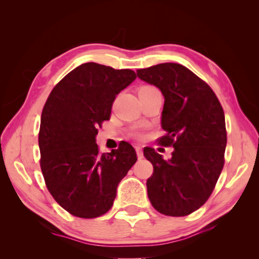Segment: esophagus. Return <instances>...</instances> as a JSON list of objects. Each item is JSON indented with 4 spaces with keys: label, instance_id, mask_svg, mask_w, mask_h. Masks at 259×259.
<instances>
[{
    "label": "esophagus",
    "instance_id": "esophagus-1",
    "mask_svg": "<svg viewBox=\"0 0 259 259\" xmlns=\"http://www.w3.org/2000/svg\"><path fill=\"white\" fill-rule=\"evenodd\" d=\"M136 151H137V156H138V159L144 158V152H142V148L140 146L136 147Z\"/></svg>",
    "mask_w": 259,
    "mask_h": 259
}]
</instances>
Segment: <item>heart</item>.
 <instances>
[{"mask_svg": "<svg viewBox=\"0 0 259 259\" xmlns=\"http://www.w3.org/2000/svg\"><path fill=\"white\" fill-rule=\"evenodd\" d=\"M148 89H156V88L155 87H151V85H145V87H141L140 88V90H148ZM133 136L135 137V138H137V139L142 138V134L140 133V131H134Z\"/></svg>", "mask_w": 259, "mask_h": 259, "instance_id": "obj_1", "label": "heart"}]
</instances>
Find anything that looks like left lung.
Instances as JSON below:
<instances>
[{
  "label": "left lung",
  "mask_w": 259,
  "mask_h": 259,
  "mask_svg": "<svg viewBox=\"0 0 259 259\" xmlns=\"http://www.w3.org/2000/svg\"><path fill=\"white\" fill-rule=\"evenodd\" d=\"M137 75L162 92L166 136L158 144L174 147L169 160L153 148L144 149L153 166L148 197L166 216H187L210 197L224 167L227 133L223 107L211 88L181 64L160 63L137 70Z\"/></svg>",
  "instance_id": "8db88e82"
}]
</instances>
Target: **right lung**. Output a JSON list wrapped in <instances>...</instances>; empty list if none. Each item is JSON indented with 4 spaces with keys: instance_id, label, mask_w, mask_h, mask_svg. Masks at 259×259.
<instances>
[{
    "instance_id": "add662e5",
    "label": "right lung",
    "mask_w": 259,
    "mask_h": 259,
    "mask_svg": "<svg viewBox=\"0 0 259 259\" xmlns=\"http://www.w3.org/2000/svg\"><path fill=\"white\" fill-rule=\"evenodd\" d=\"M136 78L129 69L81 64L53 88L43 107L38 133L43 177L54 200L75 217L106 213L137 161L128 142L102 155L96 144L115 97Z\"/></svg>"
}]
</instances>
